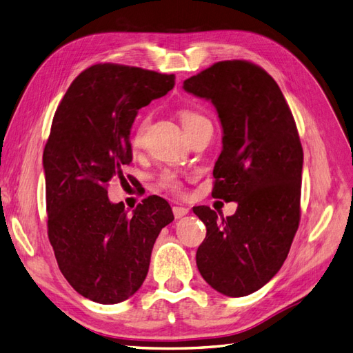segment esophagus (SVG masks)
I'll return each instance as SVG.
<instances>
[{
	"mask_svg": "<svg viewBox=\"0 0 353 353\" xmlns=\"http://www.w3.org/2000/svg\"><path fill=\"white\" fill-rule=\"evenodd\" d=\"M188 213H189V210L186 209V207H180V205H174L173 207V214H174L176 219L183 218V216H186Z\"/></svg>",
	"mask_w": 353,
	"mask_h": 353,
	"instance_id": "1",
	"label": "esophagus"
}]
</instances>
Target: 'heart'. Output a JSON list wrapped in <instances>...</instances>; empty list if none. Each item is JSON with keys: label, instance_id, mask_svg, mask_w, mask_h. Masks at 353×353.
Masks as SVG:
<instances>
[{"label": "heart", "instance_id": "obj_1", "mask_svg": "<svg viewBox=\"0 0 353 353\" xmlns=\"http://www.w3.org/2000/svg\"><path fill=\"white\" fill-rule=\"evenodd\" d=\"M180 119H182V125H183L185 131H189L195 123L204 121L205 117H203L201 114H198L195 112L185 110V112L180 113ZM148 122H149L148 117H144V119H141L137 125H135L134 132H132V139H131L134 148H139L140 144H141L144 131H146V128H148ZM159 185L162 188H167V189H170V191H174L176 192V191H179V189H180V179L174 173V171H168L167 170V171H164V173L159 176Z\"/></svg>", "mask_w": 353, "mask_h": 353}]
</instances>
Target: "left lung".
<instances>
[{
	"instance_id": "left-lung-1",
	"label": "left lung",
	"mask_w": 353,
	"mask_h": 353,
	"mask_svg": "<svg viewBox=\"0 0 353 353\" xmlns=\"http://www.w3.org/2000/svg\"><path fill=\"white\" fill-rule=\"evenodd\" d=\"M186 92L212 101L222 125L213 196L236 201L232 216L194 207L207 234L196 267L214 291L245 296L273 279L300 223L303 148L286 99L265 70L222 61L186 79Z\"/></svg>"
}]
</instances>
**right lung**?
I'll return each mask as SVG.
<instances>
[{
    "instance_id": "right-lung-1",
    "label": "right lung",
    "mask_w": 353,
    "mask_h": 353,
    "mask_svg": "<svg viewBox=\"0 0 353 353\" xmlns=\"http://www.w3.org/2000/svg\"><path fill=\"white\" fill-rule=\"evenodd\" d=\"M174 74L97 64L82 71L53 116L43 152L48 234L61 273L99 304L128 300L148 276L153 245L173 222L170 204L144 198L132 213L107 196L132 161L131 126L141 107L168 94Z\"/></svg>"
}]
</instances>
